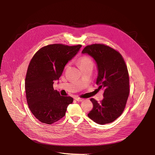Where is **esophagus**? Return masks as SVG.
<instances>
[{"label": "esophagus", "mask_w": 155, "mask_h": 155, "mask_svg": "<svg viewBox=\"0 0 155 155\" xmlns=\"http://www.w3.org/2000/svg\"><path fill=\"white\" fill-rule=\"evenodd\" d=\"M75 99L76 101H77L78 102H82L83 101V99H81V98H80V97H75Z\"/></svg>", "instance_id": "1"}]
</instances>
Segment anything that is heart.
<instances>
[{
	"instance_id": "obj_1",
	"label": "heart",
	"mask_w": 155,
	"mask_h": 155,
	"mask_svg": "<svg viewBox=\"0 0 155 155\" xmlns=\"http://www.w3.org/2000/svg\"><path fill=\"white\" fill-rule=\"evenodd\" d=\"M78 64L80 68H81L83 67H85V66L93 65V62L89 57L83 56L80 58V59H78Z\"/></svg>"
}]
</instances>
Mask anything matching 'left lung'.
<instances>
[{"label": "left lung", "mask_w": 155, "mask_h": 155, "mask_svg": "<svg viewBox=\"0 0 155 155\" xmlns=\"http://www.w3.org/2000/svg\"><path fill=\"white\" fill-rule=\"evenodd\" d=\"M91 56L98 71L96 84L104 90L101 102L91 98L93 104L88 117L99 124L110 123L124 111L129 94V79L126 63L117 51L104 44L86 46L81 52Z\"/></svg>", "instance_id": "8db88e82"}]
</instances>
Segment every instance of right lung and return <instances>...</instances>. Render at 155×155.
I'll use <instances>...</instances> for the list:
<instances>
[{
    "mask_svg": "<svg viewBox=\"0 0 155 155\" xmlns=\"http://www.w3.org/2000/svg\"><path fill=\"white\" fill-rule=\"evenodd\" d=\"M81 47L52 44L40 48L31 59L25 80L26 95L30 110L40 122L51 124L58 121L73 102L72 97L62 96L54 90L53 83Z\"/></svg>",
    "mask_w": 155,
    "mask_h": 155,
    "instance_id": "obj_1",
    "label": "right lung"
}]
</instances>
